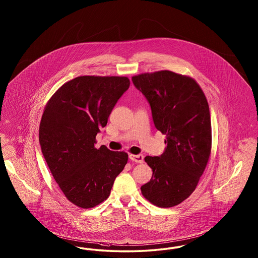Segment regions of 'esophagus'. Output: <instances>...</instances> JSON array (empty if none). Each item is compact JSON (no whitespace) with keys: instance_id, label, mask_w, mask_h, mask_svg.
Here are the masks:
<instances>
[{"instance_id":"34e87169","label":"esophagus","mask_w":258,"mask_h":258,"mask_svg":"<svg viewBox=\"0 0 258 258\" xmlns=\"http://www.w3.org/2000/svg\"><path fill=\"white\" fill-rule=\"evenodd\" d=\"M130 159L136 163H143L144 156L142 155H130Z\"/></svg>"}]
</instances>
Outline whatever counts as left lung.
Returning a JSON list of instances; mask_svg holds the SVG:
<instances>
[{"label": "left lung", "mask_w": 258, "mask_h": 258, "mask_svg": "<svg viewBox=\"0 0 258 258\" xmlns=\"http://www.w3.org/2000/svg\"><path fill=\"white\" fill-rule=\"evenodd\" d=\"M151 105L155 127L165 134V151L146 156L153 170L142 195L158 207L182 203L196 189L211 153V120L205 93L190 77L172 71L133 77Z\"/></svg>", "instance_id": "8db88e82"}]
</instances>
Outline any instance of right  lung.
<instances>
[{
	"label": "right lung",
	"mask_w": 258,
	"mask_h": 258,
	"mask_svg": "<svg viewBox=\"0 0 258 258\" xmlns=\"http://www.w3.org/2000/svg\"><path fill=\"white\" fill-rule=\"evenodd\" d=\"M126 77L83 76L64 83L46 104L39 126L42 154L56 183L75 206L92 208L110 195L127 154L95 148Z\"/></svg>",
	"instance_id": "right-lung-1"
}]
</instances>
